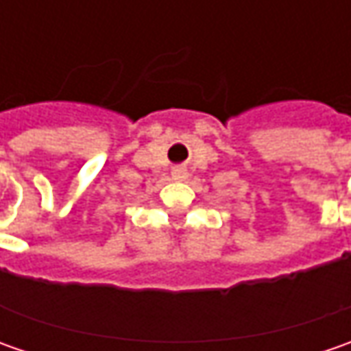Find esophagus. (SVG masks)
<instances>
[{"mask_svg": "<svg viewBox=\"0 0 351 351\" xmlns=\"http://www.w3.org/2000/svg\"><path fill=\"white\" fill-rule=\"evenodd\" d=\"M171 178L178 180V182H185V180L189 178V173H187V169L185 168H173L171 169Z\"/></svg>", "mask_w": 351, "mask_h": 351, "instance_id": "34e87169", "label": "esophagus"}]
</instances>
